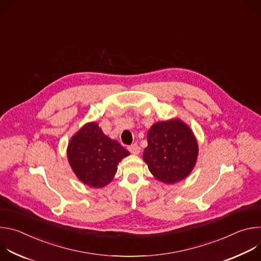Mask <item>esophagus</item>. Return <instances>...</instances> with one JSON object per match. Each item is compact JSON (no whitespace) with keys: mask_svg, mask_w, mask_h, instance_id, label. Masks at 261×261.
I'll return each mask as SVG.
<instances>
[{"mask_svg":"<svg viewBox=\"0 0 261 261\" xmlns=\"http://www.w3.org/2000/svg\"><path fill=\"white\" fill-rule=\"evenodd\" d=\"M128 150L130 151L131 154L137 155V154L140 152V147H139L136 143H133V144H131V145L128 146Z\"/></svg>","mask_w":261,"mask_h":261,"instance_id":"34e87169","label":"esophagus"}]
</instances>
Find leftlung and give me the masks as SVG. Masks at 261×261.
<instances>
[{
    "label": "left lung",
    "mask_w": 261,
    "mask_h": 261,
    "mask_svg": "<svg viewBox=\"0 0 261 261\" xmlns=\"http://www.w3.org/2000/svg\"><path fill=\"white\" fill-rule=\"evenodd\" d=\"M198 155L191 129L178 119L154 124L147 131L143 161L160 181L174 184L188 176Z\"/></svg>",
    "instance_id": "8db88e82"
}]
</instances>
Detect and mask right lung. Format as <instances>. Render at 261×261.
Masks as SVG:
<instances>
[{"mask_svg":"<svg viewBox=\"0 0 261 261\" xmlns=\"http://www.w3.org/2000/svg\"><path fill=\"white\" fill-rule=\"evenodd\" d=\"M129 152L117 140L107 137L96 123L86 124L73 135L67 156L76 176L93 188H101L113 180L118 164Z\"/></svg>","mask_w":261,"mask_h":261,"instance_id":"1","label":"right lung"}]
</instances>
